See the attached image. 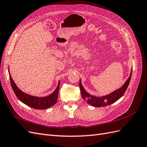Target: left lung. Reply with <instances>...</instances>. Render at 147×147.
I'll return each mask as SVG.
<instances>
[{"instance_id":"8db88e82","label":"left lung","mask_w":147,"mask_h":147,"mask_svg":"<svg viewBox=\"0 0 147 147\" xmlns=\"http://www.w3.org/2000/svg\"><path fill=\"white\" fill-rule=\"evenodd\" d=\"M131 74L132 69L129 77L126 82L124 83V84L121 88H119L118 90L111 92L109 94L103 96L102 97H96L94 96L91 95L90 94H89L88 92H87L82 85V81L80 79L79 82V86L80 88L83 99L84 100H85L88 104H90L92 106L96 107L107 106L109 105L114 103L115 102L117 101L119 99L121 98L124 94V92H125L131 80Z\"/></svg>"}]
</instances>
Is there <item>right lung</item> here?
<instances>
[{
    "instance_id": "obj_1",
    "label": "right lung",
    "mask_w": 147,
    "mask_h": 147,
    "mask_svg": "<svg viewBox=\"0 0 147 147\" xmlns=\"http://www.w3.org/2000/svg\"><path fill=\"white\" fill-rule=\"evenodd\" d=\"M8 72H9L10 75L11 85L15 95L18 97V99L26 105L30 107L35 109L44 110L51 107V106L54 105L57 102L59 89L60 80L58 82V84H57V86L56 88V90L50 95L45 97L34 96L22 91L18 88L16 84L11 77L9 71V67H8Z\"/></svg>"
}]
</instances>
